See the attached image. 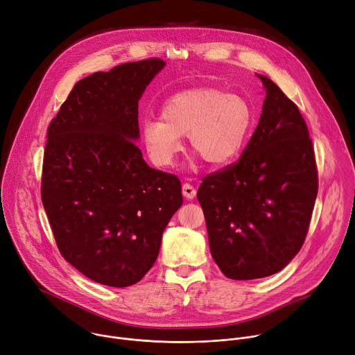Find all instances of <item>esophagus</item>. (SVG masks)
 Listing matches in <instances>:
<instances>
[{"instance_id": "esophagus-1", "label": "esophagus", "mask_w": 355, "mask_h": 355, "mask_svg": "<svg viewBox=\"0 0 355 355\" xmlns=\"http://www.w3.org/2000/svg\"><path fill=\"white\" fill-rule=\"evenodd\" d=\"M182 195H184L187 199H193L195 195H196V189H195L191 184L185 182V184H182Z\"/></svg>"}]
</instances>
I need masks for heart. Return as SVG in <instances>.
<instances>
[{
  "mask_svg": "<svg viewBox=\"0 0 355 355\" xmlns=\"http://www.w3.org/2000/svg\"><path fill=\"white\" fill-rule=\"evenodd\" d=\"M251 125L252 110L241 95L202 87L167 98L160 119H143L141 136L151 162L159 167L173 166L184 135L207 163L225 166L241 151Z\"/></svg>",
  "mask_w": 355,
  "mask_h": 355,
  "instance_id": "heart-1",
  "label": "heart"
}]
</instances>
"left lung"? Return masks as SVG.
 I'll return each instance as SVG.
<instances>
[{"label": "left lung", "instance_id": "obj_1", "mask_svg": "<svg viewBox=\"0 0 355 355\" xmlns=\"http://www.w3.org/2000/svg\"><path fill=\"white\" fill-rule=\"evenodd\" d=\"M259 125L241 157L202 180L211 254L230 279L281 271L305 241L318 196L315 150L305 119L264 76Z\"/></svg>", "mask_w": 355, "mask_h": 355}]
</instances>
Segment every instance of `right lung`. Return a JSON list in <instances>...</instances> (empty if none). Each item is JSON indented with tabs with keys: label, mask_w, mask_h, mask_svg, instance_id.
Here are the masks:
<instances>
[{
	"label": "right lung",
	"mask_w": 355,
	"mask_h": 355,
	"mask_svg": "<svg viewBox=\"0 0 355 355\" xmlns=\"http://www.w3.org/2000/svg\"><path fill=\"white\" fill-rule=\"evenodd\" d=\"M164 64L147 59L80 80L47 128L43 208L64 260L98 284L139 282L182 205L181 181L148 167L133 141L139 99Z\"/></svg>",
	"instance_id": "right-lung-1"
}]
</instances>
